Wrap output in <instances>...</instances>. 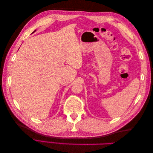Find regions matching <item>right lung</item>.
<instances>
[{"mask_svg":"<svg viewBox=\"0 0 153 153\" xmlns=\"http://www.w3.org/2000/svg\"><path fill=\"white\" fill-rule=\"evenodd\" d=\"M34 31H35V30H34Z\"/></svg>","mask_w":153,"mask_h":153,"instance_id":"right-lung-1","label":"right lung"}]
</instances>
